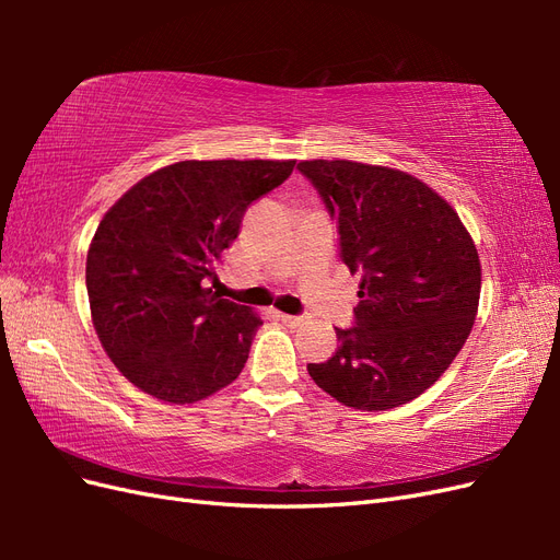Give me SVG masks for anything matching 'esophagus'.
<instances>
[{
  "instance_id": "esophagus-1",
  "label": "esophagus",
  "mask_w": 560,
  "mask_h": 560,
  "mask_svg": "<svg viewBox=\"0 0 560 560\" xmlns=\"http://www.w3.org/2000/svg\"><path fill=\"white\" fill-rule=\"evenodd\" d=\"M278 319H282V322H284V325H290V327H296V325H301V322H303V319H306V317H303V315H284V313H278Z\"/></svg>"
}]
</instances>
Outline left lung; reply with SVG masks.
I'll use <instances>...</instances> for the list:
<instances>
[{"label":"left lung","mask_w":560,"mask_h":560,"mask_svg":"<svg viewBox=\"0 0 560 560\" xmlns=\"http://www.w3.org/2000/svg\"><path fill=\"white\" fill-rule=\"evenodd\" d=\"M338 231L341 259L362 273L350 329L311 378L352 409L406 404L444 374L479 308L481 264L460 217L420 179L352 161H301Z\"/></svg>","instance_id":"left-lung-1"}]
</instances>
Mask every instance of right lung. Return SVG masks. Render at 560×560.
<instances>
[{
	"label": "right lung",
	"instance_id": "1",
	"mask_svg": "<svg viewBox=\"0 0 560 560\" xmlns=\"http://www.w3.org/2000/svg\"><path fill=\"white\" fill-rule=\"evenodd\" d=\"M296 161H182L161 167L103 217L86 259L100 343L147 395L191 404L238 378L261 325L210 282L245 210Z\"/></svg>",
	"mask_w": 560,
	"mask_h": 560
}]
</instances>
